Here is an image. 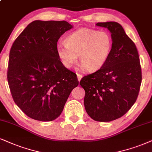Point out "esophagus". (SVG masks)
<instances>
[{"instance_id":"obj_1","label":"esophagus","mask_w":152,"mask_h":152,"mask_svg":"<svg viewBox=\"0 0 152 152\" xmlns=\"http://www.w3.org/2000/svg\"><path fill=\"white\" fill-rule=\"evenodd\" d=\"M77 80H78V81H80V80H81V79L82 78V75H80V74H77Z\"/></svg>"}]
</instances>
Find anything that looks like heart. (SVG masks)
I'll return each mask as SVG.
<instances>
[{
    "mask_svg": "<svg viewBox=\"0 0 152 152\" xmlns=\"http://www.w3.org/2000/svg\"><path fill=\"white\" fill-rule=\"evenodd\" d=\"M65 42L56 45V53L62 64L71 68L79 56L82 67L89 72H96L104 66L113 47V39L108 31L89 28L70 33Z\"/></svg>",
    "mask_w": 152,
    "mask_h": 152,
    "instance_id": "obj_1",
    "label": "heart"
}]
</instances>
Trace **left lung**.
I'll list each match as a JSON object with an SVG mask.
<instances>
[{"label":"left lung","mask_w":152,"mask_h":152,"mask_svg":"<svg viewBox=\"0 0 152 152\" xmlns=\"http://www.w3.org/2000/svg\"><path fill=\"white\" fill-rule=\"evenodd\" d=\"M111 33L113 47L102 69L84 77L85 110L93 120L114 121L125 115L136 102L142 82L139 54L135 44L115 22H98Z\"/></svg>","instance_id":"1"}]
</instances>
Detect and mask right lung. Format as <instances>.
Wrapping results in <instances>:
<instances>
[{"instance_id":"1","label":"right lung","mask_w":152,"mask_h":152,"mask_svg":"<svg viewBox=\"0 0 152 152\" xmlns=\"http://www.w3.org/2000/svg\"><path fill=\"white\" fill-rule=\"evenodd\" d=\"M72 25L66 21L35 20L13 43L7 82L13 100L28 117L52 121L63 111L79 82L56 53L61 36Z\"/></svg>"}]
</instances>
